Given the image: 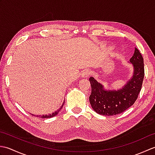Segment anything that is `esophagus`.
<instances>
[{"label":"esophagus","instance_id":"obj_1","mask_svg":"<svg viewBox=\"0 0 155 155\" xmlns=\"http://www.w3.org/2000/svg\"><path fill=\"white\" fill-rule=\"evenodd\" d=\"M91 72L89 70H84L81 72V77L83 78H87L90 75Z\"/></svg>","mask_w":155,"mask_h":155}]
</instances>
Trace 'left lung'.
Instances as JSON below:
<instances>
[{
    "instance_id": "left-lung-1",
    "label": "left lung",
    "mask_w": 155,
    "mask_h": 155,
    "mask_svg": "<svg viewBox=\"0 0 155 155\" xmlns=\"http://www.w3.org/2000/svg\"><path fill=\"white\" fill-rule=\"evenodd\" d=\"M129 63L133 67V76L119 89H108L93 77L89 78L91 94L89 101L93 109L104 116H113L123 113L134 103L142 87L144 78V61L137 48Z\"/></svg>"
}]
</instances>
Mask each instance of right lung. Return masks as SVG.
<instances>
[{
  "label": "right lung",
  "mask_w": 155,
  "mask_h": 155,
  "mask_svg": "<svg viewBox=\"0 0 155 155\" xmlns=\"http://www.w3.org/2000/svg\"><path fill=\"white\" fill-rule=\"evenodd\" d=\"M64 103L62 104V106L61 107V108H58V109L57 110H56L55 112H54V113H52V114H46V115H42V116H40V115H37V117H40V116L41 117L40 118H51V117H54V116H56V115H57L59 112H60V110H61V108H62V107H63V104H64ZM32 115H33V116H35V114H32Z\"/></svg>",
  "instance_id": "obj_1"
}]
</instances>
